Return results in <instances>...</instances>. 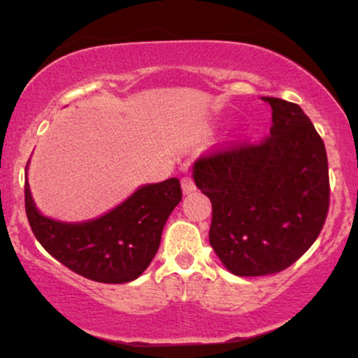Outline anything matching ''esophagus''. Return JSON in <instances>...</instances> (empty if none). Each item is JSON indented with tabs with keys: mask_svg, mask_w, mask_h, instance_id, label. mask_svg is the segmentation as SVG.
Segmentation results:
<instances>
[{
	"mask_svg": "<svg viewBox=\"0 0 358 358\" xmlns=\"http://www.w3.org/2000/svg\"><path fill=\"white\" fill-rule=\"evenodd\" d=\"M182 190H183V195H190L192 192H195V183H193L190 176H185V178H182Z\"/></svg>",
	"mask_w": 358,
	"mask_h": 358,
	"instance_id": "34e87169",
	"label": "esophagus"
}]
</instances>
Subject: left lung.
<instances>
[{
    "label": "left lung",
    "mask_w": 358,
    "mask_h": 358,
    "mask_svg": "<svg viewBox=\"0 0 358 358\" xmlns=\"http://www.w3.org/2000/svg\"><path fill=\"white\" fill-rule=\"evenodd\" d=\"M261 99L273 110L269 136L196 159L192 173L212 202V249L242 278L296 262L318 237L330 202L327 151L310 117L293 102Z\"/></svg>",
    "instance_id": "1"
}]
</instances>
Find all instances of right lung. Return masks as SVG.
<instances>
[{
    "mask_svg": "<svg viewBox=\"0 0 358 358\" xmlns=\"http://www.w3.org/2000/svg\"><path fill=\"white\" fill-rule=\"evenodd\" d=\"M28 165L27 217L50 256L73 273L108 285L134 281L145 273L159 248L168 217L182 200L178 180L141 185L124 202L96 219L64 222L38 210L28 183Z\"/></svg>",
    "mask_w": 358,
    "mask_h": 358,
    "instance_id": "1",
    "label": "right lung"
}]
</instances>
